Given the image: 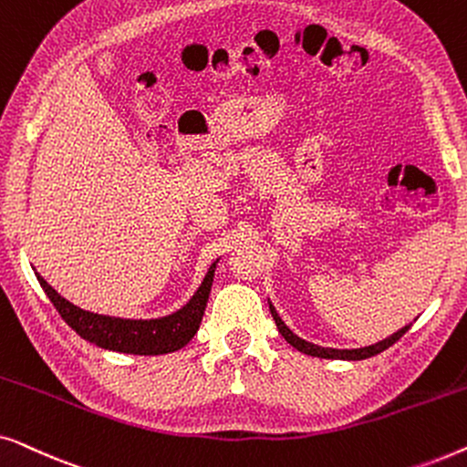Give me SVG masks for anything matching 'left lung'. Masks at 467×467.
Listing matches in <instances>:
<instances>
[{
    "label": "left lung",
    "instance_id": "8db88e82",
    "mask_svg": "<svg viewBox=\"0 0 467 467\" xmlns=\"http://www.w3.org/2000/svg\"><path fill=\"white\" fill-rule=\"evenodd\" d=\"M270 312H272L274 321H276V327H278V331H280V334L285 336V340L289 342L293 348H297L299 353H306V355H312V357H323V359H347V361L368 359V357H374V355L382 353V350H385V348L393 347V344L398 342L400 337L406 334L408 327H410V325H406V327H401L400 331H395L393 336L385 337V340H380V342L372 344V347H366V348H350V350L342 348V350H340V348H325V347H317V344L302 340V337L296 336L289 327H286V325L283 323V318L278 317V312L274 310V306H272V304H270Z\"/></svg>",
    "mask_w": 467,
    "mask_h": 467
}]
</instances>
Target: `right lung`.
I'll list each match as a JSON object with an SVG mask.
<instances>
[{
	"mask_svg": "<svg viewBox=\"0 0 467 467\" xmlns=\"http://www.w3.org/2000/svg\"><path fill=\"white\" fill-rule=\"evenodd\" d=\"M214 267L216 264L210 265L202 286L189 299L187 306H182L174 315L163 318H150V321L93 315V312H87L78 308V306L69 304L40 274H37V283H40L44 293L53 302L63 321L80 337H85V340L98 344L101 348L117 350V353L165 355L182 348L197 334V329H200L203 310H206L208 304L210 286H213Z\"/></svg>",
	"mask_w": 467,
	"mask_h": 467,
	"instance_id": "obj_1",
	"label": "right lung"
}]
</instances>
